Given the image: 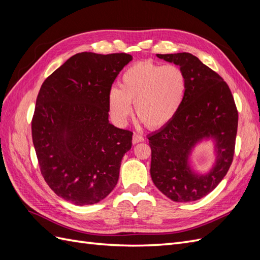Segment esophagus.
Here are the masks:
<instances>
[{"mask_svg":"<svg viewBox=\"0 0 260 260\" xmlns=\"http://www.w3.org/2000/svg\"><path fill=\"white\" fill-rule=\"evenodd\" d=\"M143 141H144V138L141 135H138V133H135V135H133V137H132V143L133 144H137L139 142H143Z\"/></svg>","mask_w":260,"mask_h":260,"instance_id":"obj_1","label":"esophagus"}]
</instances>
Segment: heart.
<instances>
[{
  "label": "heart",
  "instance_id": "1",
  "mask_svg": "<svg viewBox=\"0 0 260 260\" xmlns=\"http://www.w3.org/2000/svg\"><path fill=\"white\" fill-rule=\"evenodd\" d=\"M185 91V76L179 67L138 61L123 73L120 88L109 91V109L116 121L122 123L131 114L132 103L136 116L147 128L159 129L176 117Z\"/></svg>",
  "mask_w": 260,
  "mask_h": 260
}]
</instances>
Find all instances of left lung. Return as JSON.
<instances>
[{"label": "left lung", "mask_w": 260, "mask_h": 260, "mask_svg": "<svg viewBox=\"0 0 260 260\" xmlns=\"http://www.w3.org/2000/svg\"><path fill=\"white\" fill-rule=\"evenodd\" d=\"M157 56L180 66L186 91L174 119L147 138L152 149L151 177L171 201H198L215 190L231 166L238 132L237 105L226 82L194 55ZM209 136L216 140V165L205 176L194 175L187 166L188 154L196 143Z\"/></svg>", "instance_id": "obj_1"}]
</instances>
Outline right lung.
Segmentation results:
<instances>
[{
	"label": "right lung",
	"mask_w": 260,
	"mask_h": 260,
	"mask_svg": "<svg viewBox=\"0 0 260 260\" xmlns=\"http://www.w3.org/2000/svg\"><path fill=\"white\" fill-rule=\"evenodd\" d=\"M131 59L127 53H78L39 91L31 132L41 175L75 205L96 204L114 190L131 148L133 132L108 122L109 91Z\"/></svg>",
	"instance_id": "obj_1"
}]
</instances>
